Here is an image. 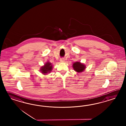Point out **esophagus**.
<instances>
[{"label":"esophagus","mask_w":126,"mask_h":126,"mask_svg":"<svg viewBox=\"0 0 126 126\" xmlns=\"http://www.w3.org/2000/svg\"><path fill=\"white\" fill-rule=\"evenodd\" d=\"M60 62H61V63H63V62H65V60L64 58H61V59H60Z\"/></svg>","instance_id":"34e87169"}]
</instances>
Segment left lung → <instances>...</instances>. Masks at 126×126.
I'll list each match as a JSON object with an SVG mask.
<instances>
[{"instance_id":"1","label":"left lung","mask_w":126,"mask_h":126,"mask_svg":"<svg viewBox=\"0 0 126 126\" xmlns=\"http://www.w3.org/2000/svg\"><path fill=\"white\" fill-rule=\"evenodd\" d=\"M73 68L77 73L83 72L86 69V65L79 61H77L73 63Z\"/></svg>"}]
</instances>
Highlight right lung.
Masks as SVG:
<instances>
[{
    "mask_svg": "<svg viewBox=\"0 0 126 126\" xmlns=\"http://www.w3.org/2000/svg\"><path fill=\"white\" fill-rule=\"evenodd\" d=\"M53 70V65L51 63L49 62V61H47L46 63L42 66L40 68V72L42 73V74L47 75L52 71Z\"/></svg>",
    "mask_w": 126,
    "mask_h": 126,
    "instance_id": "1",
    "label": "right lung"
}]
</instances>
